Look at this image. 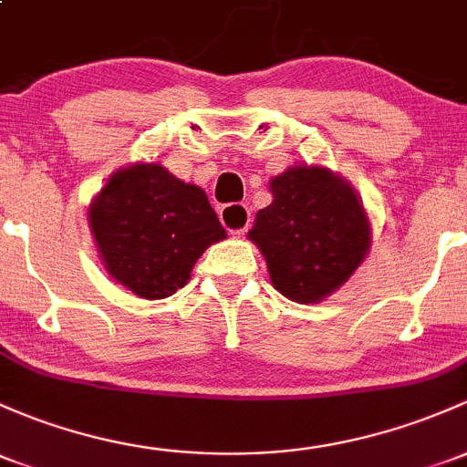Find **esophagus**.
I'll use <instances>...</instances> for the list:
<instances>
[{
    "mask_svg": "<svg viewBox=\"0 0 467 467\" xmlns=\"http://www.w3.org/2000/svg\"><path fill=\"white\" fill-rule=\"evenodd\" d=\"M219 219L230 234H246L250 225V210L244 203H228L219 210Z\"/></svg>",
    "mask_w": 467,
    "mask_h": 467,
    "instance_id": "1",
    "label": "esophagus"
}]
</instances>
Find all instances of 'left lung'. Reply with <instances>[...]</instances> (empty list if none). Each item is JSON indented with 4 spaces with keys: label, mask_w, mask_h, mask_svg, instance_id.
I'll list each match as a JSON object with an SVG mask.
<instances>
[{
    "label": "left lung",
    "mask_w": 467,
    "mask_h": 467,
    "mask_svg": "<svg viewBox=\"0 0 467 467\" xmlns=\"http://www.w3.org/2000/svg\"><path fill=\"white\" fill-rule=\"evenodd\" d=\"M273 201L259 210L250 242L266 259L273 286L299 304L342 286L371 246L356 190L320 165H293L271 181Z\"/></svg>",
    "instance_id": "left-lung-1"
}]
</instances>
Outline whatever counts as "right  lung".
Listing matches in <instances>:
<instances>
[{
    "instance_id": "right-lung-1",
    "label": "right lung",
    "mask_w": 467,
    "mask_h": 467,
    "mask_svg": "<svg viewBox=\"0 0 467 467\" xmlns=\"http://www.w3.org/2000/svg\"><path fill=\"white\" fill-rule=\"evenodd\" d=\"M89 225L107 273L145 299L174 296L203 250L225 239L203 190L159 163L114 171L89 205Z\"/></svg>"
}]
</instances>
